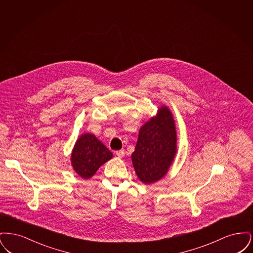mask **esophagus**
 Instances as JSON below:
<instances>
[{
	"mask_svg": "<svg viewBox=\"0 0 253 253\" xmlns=\"http://www.w3.org/2000/svg\"><path fill=\"white\" fill-rule=\"evenodd\" d=\"M116 155L119 157H123L125 156V152H124V150H120V151L116 152Z\"/></svg>",
	"mask_w": 253,
	"mask_h": 253,
	"instance_id": "1",
	"label": "esophagus"
}]
</instances>
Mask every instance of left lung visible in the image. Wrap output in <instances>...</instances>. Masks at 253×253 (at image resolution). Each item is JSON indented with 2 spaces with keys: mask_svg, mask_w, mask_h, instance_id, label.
<instances>
[{
  "mask_svg": "<svg viewBox=\"0 0 253 253\" xmlns=\"http://www.w3.org/2000/svg\"><path fill=\"white\" fill-rule=\"evenodd\" d=\"M176 153V132L171 113L161 107L157 117L141 127L132 154V165L138 178L151 184L168 171Z\"/></svg>",
  "mask_w": 253,
  "mask_h": 253,
  "instance_id": "1",
  "label": "left lung"
}]
</instances>
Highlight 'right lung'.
<instances>
[{
	"label": "right lung",
	"mask_w": 253,
	"mask_h": 253,
	"mask_svg": "<svg viewBox=\"0 0 253 253\" xmlns=\"http://www.w3.org/2000/svg\"><path fill=\"white\" fill-rule=\"evenodd\" d=\"M71 157L76 172L84 178H90L113 154L94 134L84 133L77 140Z\"/></svg>",
	"instance_id": "1"
}]
</instances>
